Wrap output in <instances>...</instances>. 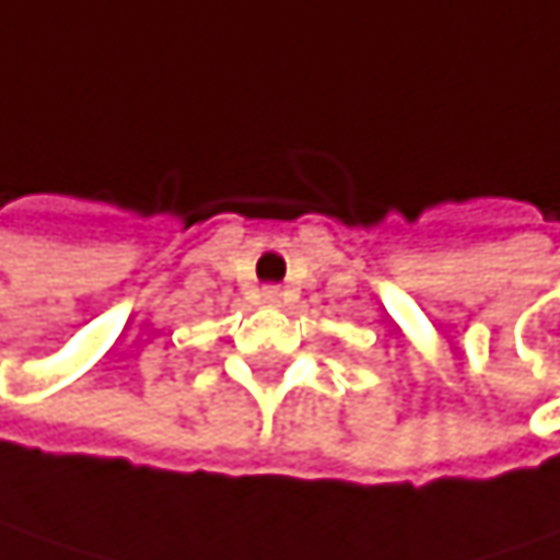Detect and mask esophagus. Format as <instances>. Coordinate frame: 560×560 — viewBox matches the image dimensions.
<instances>
[{
    "mask_svg": "<svg viewBox=\"0 0 560 560\" xmlns=\"http://www.w3.org/2000/svg\"><path fill=\"white\" fill-rule=\"evenodd\" d=\"M262 301H266V304H279L281 301L279 284H266V288H262Z\"/></svg>",
    "mask_w": 560,
    "mask_h": 560,
    "instance_id": "34e87169",
    "label": "esophagus"
}]
</instances>
